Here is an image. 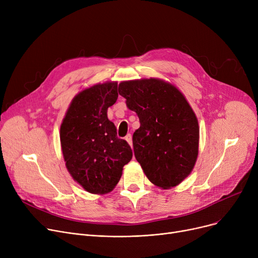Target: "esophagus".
Wrapping results in <instances>:
<instances>
[{
    "label": "esophagus",
    "instance_id": "esophagus-1",
    "mask_svg": "<svg viewBox=\"0 0 258 258\" xmlns=\"http://www.w3.org/2000/svg\"><path fill=\"white\" fill-rule=\"evenodd\" d=\"M125 140H126V142L131 145V147H133V140H132V135H131V134H128L127 136L125 137Z\"/></svg>",
    "mask_w": 258,
    "mask_h": 258
}]
</instances>
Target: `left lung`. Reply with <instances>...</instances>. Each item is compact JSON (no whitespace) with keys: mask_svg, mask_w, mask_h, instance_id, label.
I'll use <instances>...</instances> for the list:
<instances>
[{"mask_svg":"<svg viewBox=\"0 0 258 258\" xmlns=\"http://www.w3.org/2000/svg\"><path fill=\"white\" fill-rule=\"evenodd\" d=\"M119 94L139 117L134 154L147 179L169 189L191 173L199 155L198 118L183 93L159 78L121 81Z\"/></svg>","mask_w":258,"mask_h":258,"instance_id":"obj_1","label":"left lung"}]
</instances>
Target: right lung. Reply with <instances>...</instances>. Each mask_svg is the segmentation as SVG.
I'll list each match as a JSON object with an SVG mask.
<instances>
[{
    "label": "right lung",
    "mask_w": 258,
    "mask_h": 258,
    "mask_svg": "<svg viewBox=\"0 0 258 258\" xmlns=\"http://www.w3.org/2000/svg\"><path fill=\"white\" fill-rule=\"evenodd\" d=\"M117 98V81L81 90L60 125L66 167L73 180L93 195L111 192L133 157L131 146L117 137L114 123L107 119V108Z\"/></svg>",
    "instance_id": "add662e5"
}]
</instances>
